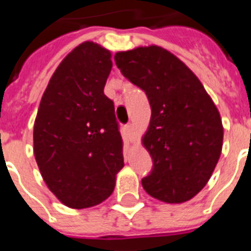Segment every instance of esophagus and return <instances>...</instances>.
I'll use <instances>...</instances> for the list:
<instances>
[{
    "label": "esophagus",
    "mask_w": 251,
    "mask_h": 251,
    "mask_svg": "<svg viewBox=\"0 0 251 251\" xmlns=\"http://www.w3.org/2000/svg\"><path fill=\"white\" fill-rule=\"evenodd\" d=\"M125 130L129 133V135H131V134L134 133V126L133 124H127V125H125Z\"/></svg>",
    "instance_id": "esophagus-1"
}]
</instances>
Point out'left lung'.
I'll list each match as a JSON object with an SVG mask.
<instances>
[{"mask_svg":"<svg viewBox=\"0 0 251 251\" xmlns=\"http://www.w3.org/2000/svg\"><path fill=\"white\" fill-rule=\"evenodd\" d=\"M114 61L151 105L143 145L152 169L143 189L163 202H186L206 186L222 153L219 110L194 73L160 47L120 52Z\"/></svg>","mask_w":251,"mask_h":251,"instance_id":"1","label":"left lung"}]
</instances>
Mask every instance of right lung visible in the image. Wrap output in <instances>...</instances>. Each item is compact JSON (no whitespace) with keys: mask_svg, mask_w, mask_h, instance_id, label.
I'll return each mask as SVG.
<instances>
[{"mask_svg":"<svg viewBox=\"0 0 251 251\" xmlns=\"http://www.w3.org/2000/svg\"><path fill=\"white\" fill-rule=\"evenodd\" d=\"M110 52L86 41L57 68L41 98L33 152L47 186L65 206L105 201L124 167L114 102L104 95Z\"/></svg>","mask_w":251,"mask_h":251,"instance_id":"add662e5","label":"right lung"}]
</instances>
